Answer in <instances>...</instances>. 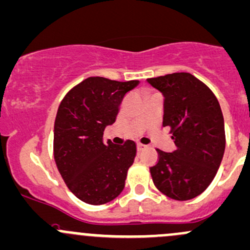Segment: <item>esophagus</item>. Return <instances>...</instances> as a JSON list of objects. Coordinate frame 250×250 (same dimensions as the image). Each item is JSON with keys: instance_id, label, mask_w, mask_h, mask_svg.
Segmentation results:
<instances>
[{"instance_id": "obj_1", "label": "esophagus", "mask_w": 250, "mask_h": 250, "mask_svg": "<svg viewBox=\"0 0 250 250\" xmlns=\"http://www.w3.org/2000/svg\"><path fill=\"white\" fill-rule=\"evenodd\" d=\"M146 146H144V144L137 143V150H138V151H142V150L146 149Z\"/></svg>"}]
</instances>
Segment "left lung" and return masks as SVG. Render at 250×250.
<instances>
[{"label":"left lung","mask_w":250,"mask_h":250,"mask_svg":"<svg viewBox=\"0 0 250 250\" xmlns=\"http://www.w3.org/2000/svg\"><path fill=\"white\" fill-rule=\"evenodd\" d=\"M165 96L163 126L170 127L176 149H156L158 161L150 167L158 190L175 200L201 194L216 176L225 150L224 118L216 95L188 72L147 79Z\"/></svg>","instance_id":"1"}]
</instances>
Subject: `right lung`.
<instances>
[{"instance_id": "1", "label": "right lung", "mask_w": 250, "mask_h": 250, "mask_svg": "<svg viewBox=\"0 0 250 250\" xmlns=\"http://www.w3.org/2000/svg\"><path fill=\"white\" fill-rule=\"evenodd\" d=\"M139 81L88 77L71 88L58 107L53 131V156L68 188L80 200L103 205L125 187L136 143H104V131L115 122L125 94Z\"/></svg>"}]
</instances>
